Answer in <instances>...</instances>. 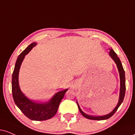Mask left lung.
<instances>
[{
  "instance_id": "1",
  "label": "left lung",
  "mask_w": 135,
  "mask_h": 135,
  "mask_svg": "<svg viewBox=\"0 0 135 135\" xmlns=\"http://www.w3.org/2000/svg\"><path fill=\"white\" fill-rule=\"evenodd\" d=\"M109 55L111 56V57L113 58V60L115 61L116 63L117 67H118V71H119V77H120V93H119V101H118V104H117L116 107L114 109L113 111L111 113H110L109 114L104 115V116H89V115H87L85 114L83 111L81 110V109L79 106V104H78L77 102V105L79 107V109L80 111V113L82 114V116H84L85 118H87L89 119H92V120H104L109 119V118L113 116V114L116 113V111L118 110V109L121 105V104L123 103V99H124V95H125V90H126V84H125V75H124V70L123 69V65L121 64V61H120L119 58H118V55H116V53L114 51V50L113 49L110 50L109 51Z\"/></svg>"
}]
</instances>
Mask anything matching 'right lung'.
Listing matches in <instances>:
<instances>
[{
	"mask_svg": "<svg viewBox=\"0 0 135 135\" xmlns=\"http://www.w3.org/2000/svg\"><path fill=\"white\" fill-rule=\"evenodd\" d=\"M36 45V43H35L31 44L17 58L12 74V92L16 105L27 118L34 121H44L49 119L55 116L57 112L60 103L68 89L57 92L49 102L46 103H35L29 100L22 93L19 86V69L25 55H27Z\"/></svg>",
	"mask_w": 135,
	"mask_h": 135,
	"instance_id": "1",
	"label": "right lung"
}]
</instances>
